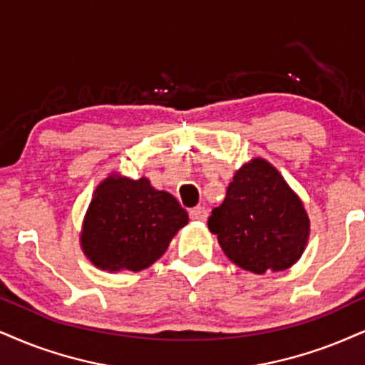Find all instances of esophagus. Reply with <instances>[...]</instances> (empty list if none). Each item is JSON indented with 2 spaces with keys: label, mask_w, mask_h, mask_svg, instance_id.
<instances>
[{
  "label": "esophagus",
  "mask_w": 365,
  "mask_h": 365,
  "mask_svg": "<svg viewBox=\"0 0 365 365\" xmlns=\"http://www.w3.org/2000/svg\"><path fill=\"white\" fill-rule=\"evenodd\" d=\"M190 218L196 220V222H205L208 218V211H206L205 206H196L190 211Z\"/></svg>",
  "instance_id": "obj_1"
}]
</instances>
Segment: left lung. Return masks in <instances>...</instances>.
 Here are the masks:
<instances>
[{
  "label": "left lung",
  "mask_w": 365,
  "mask_h": 365,
  "mask_svg": "<svg viewBox=\"0 0 365 365\" xmlns=\"http://www.w3.org/2000/svg\"><path fill=\"white\" fill-rule=\"evenodd\" d=\"M208 228L233 264L264 274L284 271L301 257L309 220L282 175L269 162L254 159L233 175Z\"/></svg>",
  "instance_id": "obj_1"
}]
</instances>
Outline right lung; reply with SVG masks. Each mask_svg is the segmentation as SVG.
I'll return each mask as SVG.
<instances>
[{
	"label": "right lung",
	"instance_id": "right-lung-1",
	"mask_svg": "<svg viewBox=\"0 0 365 365\" xmlns=\"http://www.w3.org/2000/svg\"><path fill=\"white\" fill-rule=\"evenodd\" d=\"M186 223V210L148 179L111 175L94 192L81 244L103 271L135 272L154 264Z\"/></svg>",
	"mask_w": 365,
	"mask_h": 365
}]
</instances>
